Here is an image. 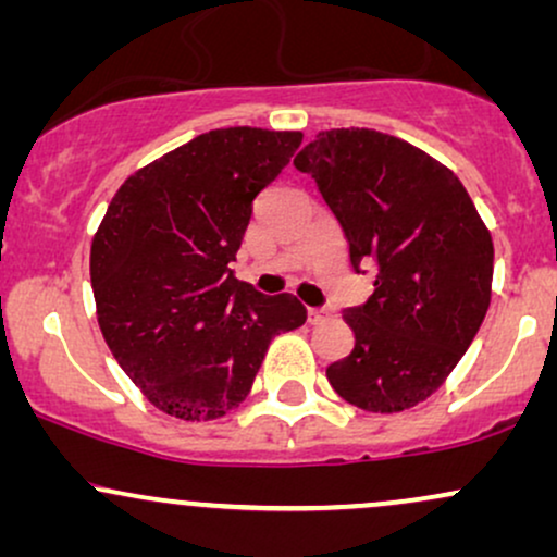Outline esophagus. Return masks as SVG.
Instances as JSON below:
<instances>
[{
    "mask_svg": "<svg viewBox=\"0 0 557 557\" xmlns=\"http://www.w3.org/2000/svg\"><path fill=\"white\" fill-rule=\"evenodd\" d=\"M330 317L327 309H309V324H319Z\"/></svg>",
    "mask_w": 557,
    "mask_h": 557,
    "instance_id": "esophagus-1",
    "label": "esophagus"
}]
</instances>
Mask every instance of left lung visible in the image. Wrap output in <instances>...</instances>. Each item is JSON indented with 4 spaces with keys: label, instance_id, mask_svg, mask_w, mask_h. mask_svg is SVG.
I'll return each mask as SVG.
<instances>
[{
    "label": "left lung",
    "instance_id": "left-lung-1",
    "mask_svg": "<svg viewBox=\"0 0 557 557\" xmlns=\"http://www.w3.org/2000/svg\"><path fill=\"white\" fill-rule=\"evenodd\" d=\"M317 181L350 248L374 267V293L345 309L354 350L327 380L363 411L395 413L426 400L482 327L492 248L463 183L437 159L369 127L319 133L293 159Z\"/></svg>",
    "mask_w": 557,
    "mask_h": 557
}]
</instances>
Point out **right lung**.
I'll list each match as a JSON object with an SVG mask.
<instances>
[{
  "mask_svg": "<svg viewBox=\"0 0 557 557\" xmlns=\"http://www.w3.org/2000/svg\"><path fill=\"white\" fill-rule=\"evenodd\" d=\"M298 131L220 127L133 172L91 243L101 335L159 411L225 417L251 393L272 337L306 322L290 293L230 270L253 198L300 146Z\"/></svg>",
  "mask_w": 557,
  "mask_h": 557,
  "instance_id": "1",
  "label": "right lung"
}]
</instances>
